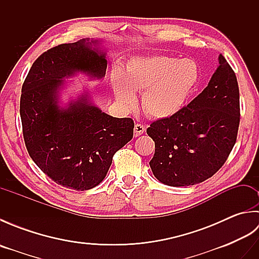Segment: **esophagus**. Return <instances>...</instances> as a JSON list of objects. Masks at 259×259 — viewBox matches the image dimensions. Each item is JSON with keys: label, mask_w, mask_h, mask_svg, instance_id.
Returning <instances> with one entry per match:
<instances>
[{"label": "esophagus", "mask_w": 259, "mask_h": 259, "mask_svg": "<svg viewBox=\"0 0 259 259\" xmlns=\"http://www.w3.org/2000/svg\"><path fill=\"white\" fill-rule=\"evenodd\" d=\"M145 130H146V128H145L144 124H141V123L135 124V136L136 137H138V136L144 134Z\"/></svg>", "instance_id": "1"}]
</instances>
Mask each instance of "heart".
<instances>
[{
    "mask_svg": "<svg viewBox=\"0 0 259 259\" xmlns=\"http://www.w3.org/2000/svg\"><path fill=\"white\" fill-rule=\"evenodd\" d=\"M198 79L197 65L190 60L155 56L136 58L124 73L112 79L114 96L125 108L137 102L135 92H142V107L152 118L164 119L183 108Z\"/></svg>",
    "mask_w": 259,
    "mask_h": 259,
    "instance_id": "heart-1",
    "label": "heart"
}]
</instances>
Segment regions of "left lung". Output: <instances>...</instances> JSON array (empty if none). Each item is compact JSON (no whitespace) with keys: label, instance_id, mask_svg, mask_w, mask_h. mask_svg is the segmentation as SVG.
<instances>
[{"label":"left lung","instance_id":"8db88e82","mask_svg":"<svg viewBox=\"0 0 259 259\" xmlns=\"http://www.w3.org/2000/svg\"><path fill=\"white\" fill-rule=\"evenodd\" d=\"M239 88L223 54L208 85L188 106L153 121L147 134L155 141L149 164L160 183L183 187L202 183L226 162L237 139Z\"/></svg>","mask_w":259,"mask_h":259}]
</instances>
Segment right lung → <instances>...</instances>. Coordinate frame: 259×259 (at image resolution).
<instances>
[{"mask_svg":"<svg viewBox=\"0 0 259 259\" xmlns=\"http://www.w3.org/2000/svg\"><path fill=\"white\" fill-rule=\"evenodd\" d=\"M98 40L54 47L38 57L22 85L20 114L32 160L54 183L74 190L98 186L112 157L133 139L131 118H113L92 104L88 93L59 106L64 78L78 72L102 79L106 53Z\"/></svg>","mask_w":259,"mask_h":259,"instance_id":"right-lung-1","label":"right lung"}]
</instances>
